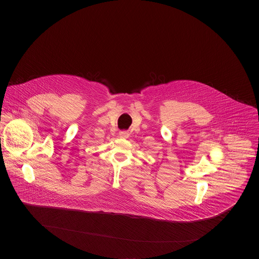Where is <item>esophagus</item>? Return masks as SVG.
<instances>
[{
  "label": "esophagus",
  "mask_w": 259,
  "mask_h": 259,
  "mask_svg": "<svg viewBox=\"0 0 259 259\" xmlns=\"http://www.w3.org/2000/svg\"><path fill=\"white\" fill-rule=\"evenodd\" d=\"M128 136H129V133L127 131H121L120 132V137L121 138H128Z\"/></svg>",
  "instance_id": "1"
}]
</instances>
